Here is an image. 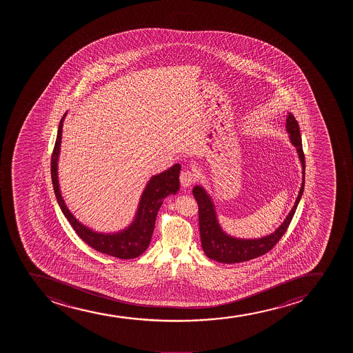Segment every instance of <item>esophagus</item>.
Masks as SVG:
<instances>
[{
	"instance_id": "1",
	"label": "esophagus",
	"mask_w": 353,
	"mask_h": 353,
	"mask_svg": "<svg viewBox=\"0 0 353 353\" xmlns=\"http://www.w3.org/2000/svg\"><path fill=\"white\" fill-rule=\"evenodd\" d=\"M194 180L195 174L191 170H185L180 173V183L185 188L191 186L192 183H194Z\"/></svg>"
}]
</instances>
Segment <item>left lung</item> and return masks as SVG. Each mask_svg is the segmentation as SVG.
<instances>
[{
  "label": "left lung",
  "instance_id": "8db88e82",
  "mask_svg": "<svg viewBox=\"0 0 353 353\" xmlns=\"http://www.w3.org/2000/svg\"><path fill=\"white\" fill-rule=\"evenodd\" d=\"M286 130H288L290 141L293 146L296 147L298 158L301 163L303 181H301V187L296 196V203L292 207L291 211L285 218L283 223L271 234L265 235L261 238H254V239H243V238H235L227 234L220 226L214 203L206 190L199 185L193 188V195L199 205V230H200L201 246L205 254L210 259L223 263H243V261L254 259L274 248V245L279 241L280 238L288 230V225L296 213L301 195L304 193L305 157L303 145H301L299 125L291 113H288L286 118Z\"/></svg>",
  "mask_w": 353,
  "mask_h": 353
}]
</instances>
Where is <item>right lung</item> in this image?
<instances>
[{"instance_id": "right-lung-1", "label": "right lung", "mask_w": 353, "mask_h": 353, "mask_svg": "<svg viewBox=\"0 0 353 353\" xmlns=\"http://www.w3.org/2000/svg\"><path fill=\"white\" fill-rule=\"evenodd\" d=\"M65 115L67 112L62 117L59 125L57 141L54 146L52 163H50L54 192L62 213L73 227L74 231L77 232V235L94 250L108 256H115L119 259H133L141 256L150 246L152 234L154 231L157 214H158L159 208L163 203V199L167 198L168 195L178 193L179 186H180L179 174L181 170L180 163H175L174 166L170 167L160 174L153 175L148 180L140 196L138 210L135 212L133 221L126 228H123L121 231L113 232V233L93 231L92 228L79 221L74 216L73 213L69 211L60 191L57 165H59V155L61 150L62 128H63Z\"/></svg>"}]
</instances>
